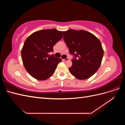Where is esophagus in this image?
<instances>
[{
	"instance_id": "1",
	"label": "esophagus",
	"mask_w": 125,
	"mask_h": 125,
	"mask_svg": "<svg viewBox=\"0 0 125 125\" xmlns=\"http://www.w3.org/2000/svg\"><path fill=\"white\" fill-rule=\"evenodd\" d=\"M63 60L65 62H67V61H68L69 60V58H66V59H63Z\"/></svg>"
}]
</instances>
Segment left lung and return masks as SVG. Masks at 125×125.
Returning a JSON list of instances; mask_svg holds the SVG:
<instances>
[{"label":"left lung","mask_w":125,"mask_h":125,"mask_svg":"<svg viewBox=\"0 0 125 125\" xmlns=\"http://www.w3.org/2000/svg\"><path fill=\"white\" fill-rule=\"evenodd\" d=\"M62 33L70 54L74 56L69 72L79 80L90 78L99 69L103 57L100 41L84 30L69 29Z\"/></svg>","instance_id":"obj_1"}]
</instances>
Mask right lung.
Wrapping results in <instances>:
<instances>
[{
	"label": "right lung",
	"instance_id": "right-lung-1",
	"mask_svg": "<svg viewBox=\"0 0 125 125\" xmlns=\"http://www.w3.org/2000/svg\"><path fill=\"white\" fill-rule=\"evenodd\" d=\"M62 38L57 29L42 30L30 35L24 42L21 57L26 70L38 80H45L55 73L62 59L50 55L54 45Z\"/></svg>",
	"mask_w": 125,
	"mask_h": 125
}]
</instances>
